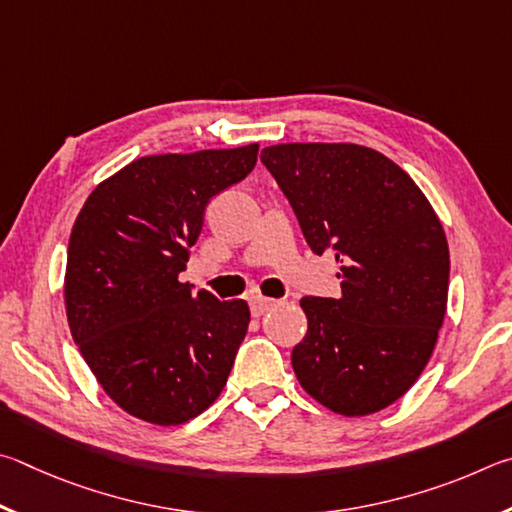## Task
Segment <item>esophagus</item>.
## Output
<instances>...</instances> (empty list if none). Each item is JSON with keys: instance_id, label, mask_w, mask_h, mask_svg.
<instances>
[{"instance_id": "1", "label": "esophagus", "mask_w": 512, "mask_h": 512, "mask_svg": "<svg viewBox=\"0 0 512 512\" xmlns=\"http://www.w3.org/2000/svg\"><path fill=\"white\" fill-rule=\"evenodd\" d=\"M274 306H276L274 299H265V297H251L249 299V308H251V315H254V317L265 315V312L272 310Z\"/></svg>"}]
</instances>
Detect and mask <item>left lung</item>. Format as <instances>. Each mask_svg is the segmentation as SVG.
<instances>
[{
	"label": "left lung",
	"mask_w": 512,
	"mask_h": 512,
	"mask_svg": "<svg viewBox=\"0 0 512 512\" xmlns=\"http://www.w3.org/2000/svg\"><path fill=\"white\" fill-rule=\"evenodd\" d=\"M261 161L315 254L335 251L342 297H306L292 369L342 416L375 414L434 353L450 285L443 224L405 170L355 143H279Z\"/></svg>",
	"instance_id": "left-lung-1"
}]
</instances>
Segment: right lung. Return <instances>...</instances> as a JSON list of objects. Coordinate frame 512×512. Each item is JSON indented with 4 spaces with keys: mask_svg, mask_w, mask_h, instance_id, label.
Here are the masks:
<instances>
[{
    "mask_svg": "<svg viewBox=\"0 0 512 512\" xmlns=\"http://www.w3.org/2000/svg\"><path fill=\"white\" fill-rule=\"evenodd\" d=\"M258 143L134 159L98 184L67 249L71 337L130 416L182 425L211 407L247 335L249 306L179 281L213 195L245 179Z\"/></svg>",
    "mask_w": 512,
    "mask_h": 512,
    "instance_id": "add662e5",
    "label": "right lung"
}]
</instances>
